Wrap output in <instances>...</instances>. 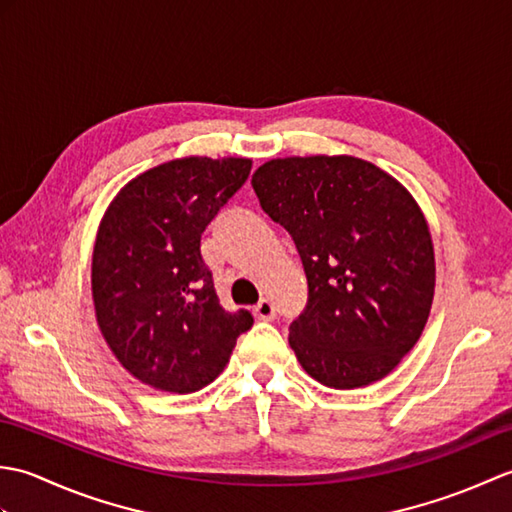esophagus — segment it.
I'll use <instances>...</instances> for the list:
<instances>
[{
	"label": "esophagus",
	"instance_id": "obj_1",
	"mask_svg": "<svg viewBox=\"0 0 512 512\" xmlns=\"http://www.w3.org/2000/svg\"><path fill=\"white\" fill-rule=\"evenodd\" d=\"M255 317L257 319H262V321H273L275 319V314H277V308H275V303L270 301V299H262L255 306Z\"/></svg>",
	"mask_w": 512,
	"mask_h": 512
}]
</instances>
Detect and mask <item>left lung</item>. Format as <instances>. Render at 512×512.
Segmentation results:
<instances>
[{
	"label": "left lung",
	"mask_w": 512,
	"mask_h": 512,
	"mask_svg": "<svg viewBox=\"0 0 512 512\" xmlns=\"http://www.w3.org/2000/svg\"><path fill=\"white\" fill-rule=\"evenodd\" d=\"M262 209L295 239L308 306L288 343L325 387L385 378L418 343L436 290V255L413 195L354 156H290L253 173Z\"/></svg>",
	"instance_id": "obj_1"
}]
</instances>
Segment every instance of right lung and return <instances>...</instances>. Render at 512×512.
<instances>
[{
	"instance_id": "right-lung-1",
	"label": "right lung",
	"mask_w": 512,
	"mask_h": 512,
	"mask_svg": "<svg viewBox=\"0 0 512 512\" xmlns=\"http://www.w3.org/2000/svg\"><path fill=\"white\" fill-rule=\"evenodd\" d=\"M250 158H176L129 180L107 206L92 253L105 343L129 374L191 394L222 374L250 312L220 306L200 237L246 182Z\"/></svg>"
}]
</instances>
